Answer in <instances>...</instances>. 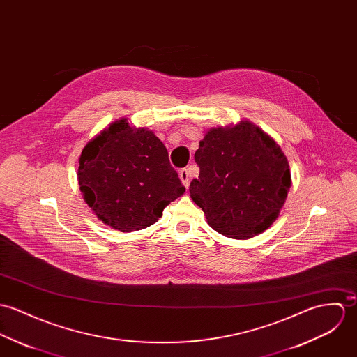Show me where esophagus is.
Returning <instances> with one entry per match:
<instances>
[{
  "mask_svg": "<svg viewBox=\"0 0 357 357\" xmlns=\"http://www.w3.org/2000/svg\"><path fill=\"white\" fill-rule=\"evenodd\" d=\"M179 178H181L183 186H185V188H189V185H190V175H189V171H188L186 168H182V169L179 171Z\"/></svg>",
  "mask_w": 357,
  "mask_h": 357,
  "instance_id": "34e87169",
  "label": "esophagus"
}]
</instances>
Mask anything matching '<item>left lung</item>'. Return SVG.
<instances>
[{
  "label": "left lung",
  "instance_id": "obj_1",
  "mask_svg": "<svg viewBox=\"0 0 357 357\" xmlns=\"http://www.w3.org/2000/svg\"><path fill=\"white\" fill-rule=\"evenodd\" d=\"M195 160L199 175L190 182V197L215 231L248 239L277 220L291 186L290 167L260 127L241 120L209 128Z\"/></svg>",
  "mask_w": 357,
  "mask_h": 357
}]
</instances>
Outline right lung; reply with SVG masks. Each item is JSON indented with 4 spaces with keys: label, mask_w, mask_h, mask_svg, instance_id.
Returning <instances> with one entry per match:
<instances>
[{
    "label": "right lung",
    "mask_w": 357,
    "mask_h": 357,
    "mask_svg": "<svg viewBox=\"0 0 357 357\" xmlns=\"http://www.w3.org/2000/svg\"><path fill=\"white\" fill-rule=\"evenodd\" d=\"M78 182L94 215L121 233L156 223L162 209L186 190L155 132L132 127L127 118L115 120L86 144Z\"/></svg>",
    "instance_id": "right-lung-1"
}]
</instances>
